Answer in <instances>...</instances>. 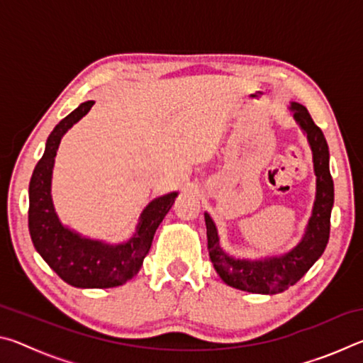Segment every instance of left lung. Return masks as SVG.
I'll list each match as a JSON object with an SVG mask.
<instances>
[{
	"mask_svg": "<svg viewBox=\"0 0 363 363\" xmlns=\"http://www.w3.org/2000/svg\"><path fill=\"white\" fill-rule=\"evenodd\" d=\"M301 131L306 134L312 150L315 173V200L312 214L307 220L304 235L296 247L280 256H266L262 259H242L227 253L220 247L218 227L205 213L208 251L214 269L225 285L237 290L277 294L288 290L314 266L323 255L330 238V218L335 201L333 179L330 174V152L323 133L311 118L303 104L290 102L288 107Z\"/></svg>",
	"mask_w": 363,
	"mask_h": 363,
	"instance_id": "8db88e82",
	"label": "left lung"
}]
</instances>
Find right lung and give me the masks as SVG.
Returning a JSON list of instances; mask_svg holds the SVG:
<instances>
[{
  "mask_svg": "<svg viewBox=\"0 0 363 363\" xmlns=\"http://www.w3.org/2000/svg\"><path fill=\"white\" fill-rule=\"evenodd\" d=\"M94 106L86 101L59 121L46 140L28 187V230L33 247L60 279L77 288H113L126 284L143 267L153 235L179 192L152 200L140 213L136 232L128 242L107 243L84 237L62 224L51 195L52 169L64 134Z\"/></svg>",
  "mask_w": 363,
  "mask_h": 363,
  "instance_id": "1",
  "label": "right lung"
}]
</instances>
